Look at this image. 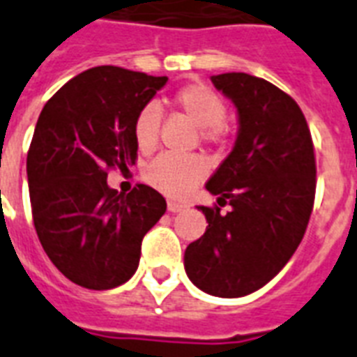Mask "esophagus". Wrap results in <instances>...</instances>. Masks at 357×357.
<instances>
[{
  "mask_svg": "<svg viewBox=\"0 0 357 357\" xmlns=\"http://www.w3.org/2000/svg\"><path fill=\"white\" fill-rule=\"evenodd\" d=\"M167 210H169V212H182V210H186V204L176 203V201H169V203H167Z\"/></svg>",
  "mask_w": 357,
  "mask_h": 357,
  "instance_id": "obj_1",
  "label": "esophagus"
}]
</instances>
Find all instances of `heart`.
Listing matches in <instances>:
<instances>
[{"mask_svg": "<svg viewBox=\"0 0 357 357\" xmlns=\"http://www.w3.org/2000/svg\"><path fill=\"white\" fill-rule=\"evenodd\" d=\"M171 106L197 126V135L206 147H222L227 141L225 100L203 82L178 87L171 96ZM162 115L153 104L143 106L134 119V139L141 153H153L158 147ZM204 176V164L199 156L160 154L145 169V181L169 197H182Z\"/></svg>", "mask_w": 357, "mask_h": 357, "instance_id": "1", "label": "heart"}]
</instances>
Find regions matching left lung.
<instances>
[{"label":"left lung","instance_id":"1","mask_svg":"<svg viewBox=\"0 0 357 357\" xmlns=\"http://www.w3.org/2000/svg\"><path fill=\"white\" fill-rule=\"evenodd\" d=\"M212 84L234 102L240 130L206 182L220 197L199 206L208 227L186 248L184 268L201 291L238 298L264 287L298 250L313 212L317 162L307 121L291 95L245 73L218 74Z\"/></svg>","mask_w":357,"mask_h":357}]
</instances>
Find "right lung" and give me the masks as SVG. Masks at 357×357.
Segmentation results:
<instances>
[{"label": "right lung", "instance_id": "1", "mask_svg": "<svg viewBox=\"0 0 357 357\" xmlns=\"http://www.w3.org/2000/svg\"><path fill=\"white\" fill-rule=\"evenodd\" d=\"M165 82L95 66L66 82L40 112L27 153L33 223L50 261L79 287L126 283L143 236L167 208L147 184L126 195L107 186L109 169L135 164L134 119Z\"/></svg>", "mask_w": 357, "mask_h": 357}]
</instances>
